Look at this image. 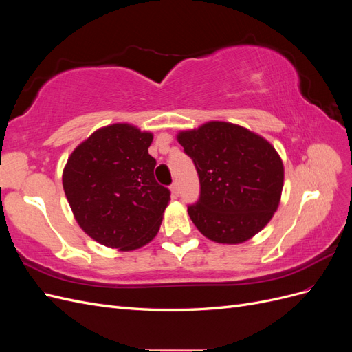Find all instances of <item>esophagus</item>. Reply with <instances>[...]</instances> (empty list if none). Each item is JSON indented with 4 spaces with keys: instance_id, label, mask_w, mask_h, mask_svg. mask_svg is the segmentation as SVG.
<instances>
[{
    "instance_id": "esophagus-1",
    "label": "esophagus",
    "mask_w": 352,
    "mask_h": 352,
    "mask_svg": "<svg viewBox=\"0 0 352 352\" xmlns=\"http://www.w3.org/2000/svg\"><path fill=\"white\" fill-rule=\"evenodd\" d=\"M170 189H172V194H173L175 197L179 195V185H177V182H173L172 186H170Z\"/></svg>"
}]
</instances>
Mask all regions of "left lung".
I'll use <instances>...</instances> for the list:
<instances>
[{
    "mask_svg": "<svg viewBox=\"0 0 352 352\" xmlns=\"http://www.w3.org/2000/svg\"><path fill=\"white\" fill-rule=\"evenodd\" d=\"M192 158L199 198L188 214L202 235L219 243H241L258 233L278 210L283 164L264 138L245 127L210 122L180 132Z\"/></svg>",
    "mask_w": 352,
    "mask_h": 352,
    "instance_id": "8db88e82",
    "label": "left lung"
}]
</instances>
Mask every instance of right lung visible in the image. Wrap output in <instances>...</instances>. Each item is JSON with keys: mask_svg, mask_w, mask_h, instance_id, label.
I'll return each instance as SVG.
<instances>
[{"mask_svg": "<svg viewBox=\"0 0 352 352\" xmlns=\"http://www.w3.org/2000/svg\"><path fill=\"white\" fill-rule=\"evenodd\" d=\"M151 142L153 133L116 123L94 132L67 160L63 188L74 219L105 247L136 250L162 225L170 190L154 177Z\"/></svg>", "mask_w": 352, "mask_h": 352, "instance_id": "right-lung-1", "label": "right lung"}]
</instances>
